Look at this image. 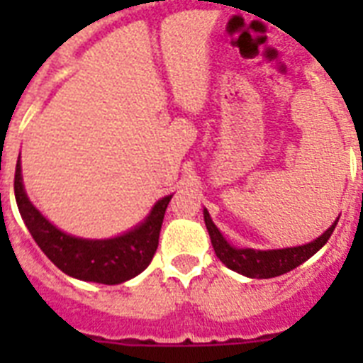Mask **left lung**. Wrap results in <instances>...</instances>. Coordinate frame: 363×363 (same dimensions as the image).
<instances>
[{
    "label": "left lung",
    "mask_w": 363,
    "mask_h": 363,
    "mask_svg": "<svg viewBox=\"0 0 363 363\" xmlns=\"http://www.w3.org/2000/svg\"><path fill=\"white\" fill-rule=\"evenodd\" d=\"M203 218L207 232H209L211 242H213V248H215L216 256L220 258L222 264L230 267L232 271H238L241 275L250 277V279H271V277L284 275L288 271L296 269L298 265L307 262L311 256H315L326 245L339 222L337 218L332 226L328 228L326 232L322 233L320 238H316L315 241L311 242H305V245H299V247L256 250V248L232 247L224 239L220 230L215 226V222L211 220V215L207 209H203Z\"/></svg>",
    "instance_id": "8db88e82"
}]
</instances>
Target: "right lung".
I'll list each match as a JSON object with an SVG mask.
<instances>
[{"label": "right lung", "mask_w": 363, "mask_h": 363, "mask_svg": "<svg viewBox=\"0 0 363 363\" xmlns=\"http://www.w3.org/2000/svg\"><path fill=\"white\" fill-rule=\"evenodd\" d=\"M14 198L31 238L58 269L79 281L121 284L139 275L152 262L165 209L173 196L158 199L141 224L111 239L75 238L48 222L26 194L20 156L14 171Z\"/></svg>", "instance_id": "obj_1"}]
</instances>
